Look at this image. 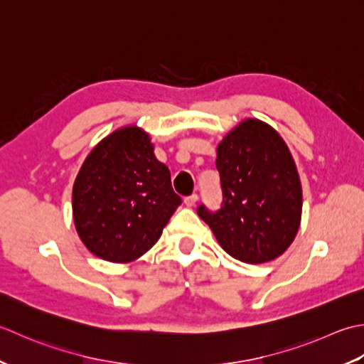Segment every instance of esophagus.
Here are the masks:
<instances>
[{"instance_id": "1", "label": "esophagus", "mask_w": 364, "mask_h": 364, "mask_svg": "<svg viewBox=\"0 0 364 364\" xmlns=\"http://www.w3.org/2000/svg\"><path fill=\"white\" fill-rule=\"evenodd\" d=\"M183 203H185V205L193 207V205L198 203V195H196V193H193V195H190V196H187V198L183 199Z\"/></svg>"}]
</instances>
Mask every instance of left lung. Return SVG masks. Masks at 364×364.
I'll return each instance as SVG.
<instances>
[{
	"label": "left lung",
	"mask_w": 364,
	"mask_h": 364,
	"mask_svg": "<svg viewBox=\"0 0 364 364\" xmlns=\"http://www.w3.org/2000/svg\"><path fill=\"white\" fill-rule=\"evenodd\" d=\"M221 207L199 204L198 215L210 226L228 255L262 264L283 255L301 218V185L286 143L269 125L247 119L217 147Z\"/></svg>",
	"instance_id": "8db88e82"
}]
</instances>
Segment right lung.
Masks as SVG:
<instances>
[{"label": "right lung", "instance_id": "1", "mask_svg": "<svg viewBox=\"0 0 364 364\" xmlns=\"http://www.w3.org/2000/svg\"><path fill=\"white\" fill-rule=\"evenodd\" d=\"M181 204L149 135L133 125L102 139L73 183L80 239L109 262H129L151 250Z\"/></svg>", "mask_w": 364, "mask_h": 364}]
</instances>
